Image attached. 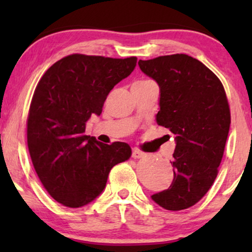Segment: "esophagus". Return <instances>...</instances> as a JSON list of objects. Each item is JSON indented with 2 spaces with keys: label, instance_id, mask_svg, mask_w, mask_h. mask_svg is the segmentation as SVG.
<instances>
[{
  "label": "esophagus",
  "instance_id": "esophagus-1",
  "mask_svg": "<svg viewBox=\"0 0 252 252\" xmlns=\"http://www.w3.org/2000/svg\"><path fill=\"white\" fill-rule=\"evenodd\" d=\"M144 156H146V154L142 153V151L139 150V149H136V148H134L133 151H132V157L133 158H142Z\"/></svg>",
  "mask_w": 252,
  "mask_h": 252
}]
</instances>
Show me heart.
<instances>
[{"label": "heart", "instance_id": "heart-1", "mask_svg": "<svg viewBox=\"0 0 252 252\" xmlns=\"http://www.w3.org/2000/svg\"><path fill=\"white\" fill-rule=\"evenodd\" d=\"M147 81H149V80H141V81L135 82V84H141V82H147Z\"/></svg>", "mask_w": 252, "mask_h": 252}]
</instances>
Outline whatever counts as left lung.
<instances>
[{
    "label": "left lung",
    "instance_id": "1",
    "mask_svg": "<svg viewBox=\"0 0 252 252\" xmlns=\"http://www.w3.org/2000/svg\"><path fill=\"white\" fill-rule=\"evenodd\" d=\"M139 66L159 86L157 124L170 129L177 144L172 185L151 198L171 211L188 209L218 174L230 125L225 89L210 68L185 54L140 60Z\"/></svg>",
    "mask_w": 252,
    "mask_h": 252
}]
</instances>
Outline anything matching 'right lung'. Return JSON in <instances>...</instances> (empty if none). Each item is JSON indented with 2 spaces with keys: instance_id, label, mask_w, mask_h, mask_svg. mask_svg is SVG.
Masks as SVG:
<instances>
[{
  "instance_id": "right-lung-1",
  "label": "right lung",
  "mask_w": 252,
  "mask_h": 252,
  "mask_svg": "<svg viewBox=\"0 0 252 252\" xmlns=\"http://www.w3.org/2000/svg\"><path fill=\"white\" fill-rule=\"evenodd\" d=\"M136 61L70 55L48 68L34 91L27 117L31 159L46 190L67 208L94 201L105 188L111 168L132 155L127 143L103 144L85 130L93 113H102L111 89L132 73Z\"/></svg>"
}]
</instances>
